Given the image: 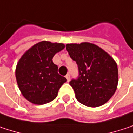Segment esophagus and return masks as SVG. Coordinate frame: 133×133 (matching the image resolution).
<instances>
[{
  "label": "esophagus",
  "instance_id": "34e87169",
  "mask_svg": "<svg viewBox=\"0 0 133 133\" xmlns=\"http://www.w3.org/2000/svg\"><path fill=\"white\" fill-rule=\"evenodd\" d=\"M70 77H71L70 74H69V73H68V74L66 75V76H65V78H67V81H70Z\"/></svg>",
  "mask_w": 133,
  "mask_h": 133
}]
</instances>
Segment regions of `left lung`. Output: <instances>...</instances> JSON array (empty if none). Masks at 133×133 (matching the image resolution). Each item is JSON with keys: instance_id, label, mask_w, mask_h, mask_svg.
<instances>
[{"instance_id": "8db88e82", "label": "left lung", "mask_w": 133, "mask_h": 133, "mask_svg": "<svg viewBox=\"0 0 133 133\" xmlns=\"http://www.w3.org/2000/svg\"><path fill=\"white\" fill-rule=\"evenodd\" d=\"M66 49L78 68V78L69 82L76 99L90 107L107 102L114 94L118 84V68L114 58L89 42L67 44Z\"/></svg>"}]
</instances>
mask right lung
<instances>
[{
    "label": "right lung",
    "mask_w": 133,
    "mask_h": 133,
    "mask_svg": "<svg viewBox=\"0 0 133 133\" xmlns=\"http://www.w3.org/2000/svg\"><path fill=\"white\" fill-rule=\"evenodd\" d=\"M65 48L62 43L42 41L34 45L19 59L16 78L23 97L34 104L51 102L67 79L58 73L53 56Z\"/></svg>",
    "instance_id": "right-lung-1"
}]
</instances>
